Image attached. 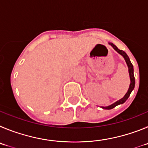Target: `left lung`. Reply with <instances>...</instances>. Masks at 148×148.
I'll return each instance as SVG.
<instances>
[{
	"label": "left lung",
	"instance_id": "left-lung-1",
	"mask_svg": "<svg viewBox=\"0 0 148 148\" xmlns=\"http://www.w3.org/2000/svg\"><path fill=\"white\" fill-rule=\"evenodd\" d=\"M109 45H110V46H112V47L114 49V50H115V51H116L119 54H121V55H122V57L125 58V62L127 65V67H128V71H129V75H130V86H129L128 90H127V92L125 94V95L124 96L123 98L120 99L119 100L116 101V102H114V103H113L112 105H110V106H106V107H102L103 109H108V110H110V109L114 108H115L116 106H119V105H120V104H123L124 102H125V101L128 99V97H130V93L132 92V90H134V87H135V77H134V66H133L132 63H131V62H130V59H129L127 54H126L125 51H122V50H119V49H118V48H117L116 46L114 44V43H112V42H109Z\"/></svg>",
	"mask_w": 148,
	"mask_h": 148
}]
</instances>
